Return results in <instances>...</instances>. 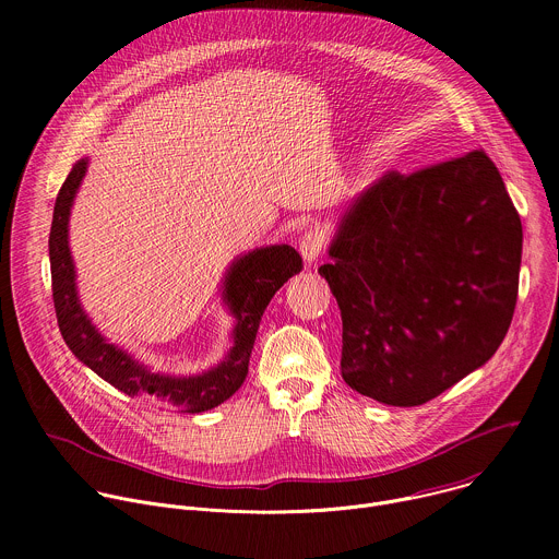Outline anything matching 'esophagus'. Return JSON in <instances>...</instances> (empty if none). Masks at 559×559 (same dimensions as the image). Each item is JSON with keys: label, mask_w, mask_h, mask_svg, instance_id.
<instances>
[{"label": "esophagus", "mask_w": 559, "mask_h": 559, "mask_svg": "<svg viewBox=\"0 0 559 559\" xmlns=\"http://www.w3.org/2000/svg\"><path fill=\"white\" fill-rule=\"evenodd\" d=\"M298 248H300V254H302L305 263L318 261V257L323 254V248H325V231H323L321 227L307 229V231L300 236Z\"/></svg>", "instance_id": "esophagus-1"}]
</instances>
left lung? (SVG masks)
Listing matches in <instances>:
<instances>
[{
	"instance_id": "obj_1",
	"label": "left lung",
	"mask_w": 559,
	"mask_h": 559,
	"mask_svg": "<svg viewBox=\"0 0 559 559\" xmlns=\"http://www.w3.org/2000/svg\"><path fill=\"white\" fill-rule=\"evenodd\" d=\"M330 257L318 274L341 307L345 382L378 403L418 407L504 341L522 223L496 164L473 150L386 173L349 205Z\"/></svg>"
}]
</instances>
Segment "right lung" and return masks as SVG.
<instances>
[{
	"label": "right lung",
	"instance_id": "1",
	"mask_svg": "<svg viewBox=\"0 0 559 559\" xmlns=\"http://www.w3.org/2000/svg\"><path fill=\"white\" fill-rule=\"evenodd\" d=\"M86 168L88 162L82 158L66 177L55 201L48 238L52 302L66 345L86 367L130 397L188 414H201L218 407L243 384L261 316L283 283L302 270L300 254L289 246H270L234 261L223 283V298L236 318V328L231 332L234 345L225 360L197 376L156 373L119 347L110 345L95 330L91 318L82 309V302H79L74 265L68 248V218Z\"/></svg>",
	"mask_w": 559,
	"mask_h": 559
}]
</instances>
